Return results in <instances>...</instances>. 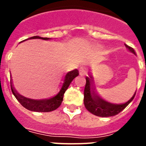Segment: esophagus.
<instances>
[{
	"instance_id": "obj_1",
	"label": "esophagus",
	"mask_w": 146,
	"mask_h": 146,
	"mask_svg": "<svg viewBox=\"0 0 146 146\" xmlns=\"http://www.w3.org/2000/svg\"><path fill=\"white\" fill-rule=\"evenodd\" d=\"M79 73H80V76H85L86 74V70L83 67H80V70H79Z\"/></svg>"
}]
</instances>
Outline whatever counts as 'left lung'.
<instances>
[{"mask_svg":"<svg viewBox=\"0 0 146 146\" xmlns=\"http://www.w3.org/2000/svg\"><path fill=\"white\" fill-rule=\"evenodd\" d=\"M125 46L128 50L134 54H136V52L133 48L128 46L125 44ZM86 83L84 89V104L86 108L94 115L102 117H112V116L117 115L120 111H122L135 97L136 92L134 93L133 97L123 104H112L108 102H105L104 100H102L99 96H98L93 89L92 88L91 82L89 77L86 78Z\"/></svg>","mask_w":146,"mask_h":146,"instance_id":"8db88e82","label":"left lung"}]
</instances>
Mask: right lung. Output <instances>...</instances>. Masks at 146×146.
Here are the masks:
<instances>
[{"label": "right lung", "mask_w": 146, "mask_h": 146, "mask_svg": "<svg viewBox=\"0 0 146 146\" xmlns=\"http://www.w3.org/2000/svg\"><path fill=\"white\" fill-rule=\"evenodd\" d=\"M35 38H39L42 40H50V38H42L39 36H33L28 39H35ZM26 39V40H28ZM25 40V41H26ZM24 42V41H23ZM79 75V71L76 69L72 71H70L66 73L64 76V81L62 82L60 89L55 96L51 98H45V99H32L28 98L19 95L17 92L13 87L11 86V90L13 94V96L17 98V101L25 108L31 111L35 112H50V111H54L57 108H59L63 102V98L65 92L68 89L69 86L73 81V79L76 78Z\"/></svg>", "instance_id": "right-lung-1"}]
</instances>
